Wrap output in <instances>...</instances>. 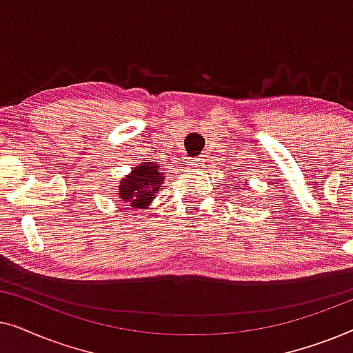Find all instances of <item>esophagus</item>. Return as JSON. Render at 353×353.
Here are the masks:
<instances>
[{
	"label": "esophagus",
	"mask_w": 353,
	"mask_h": 353,
	"mask_svg": "<svg viewBox=\"0 0 353 353\" xmlns=\"http://www.w3.org/2000/svg\"><path fill=\"white\" fill-rule=\"evenodd\" d=\"M202 163H204V159H201V157H192V159H190V161H188L186 165L190 167L191 170H199V168L202 167Z\"/></svg>",
	"instance_id": "1"
}]
</instances>
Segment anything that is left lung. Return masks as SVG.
Wrapping results in <instances>:
<instances>
[{"label": "left lung", "mask_w": 353, "mask_h": 353, "mask_svg": "<svg viewBox=\"0 0 353 353\" xmlns=\"http://www.w3.org/2000/svg\"><path fill=\"white\" fill-rule=\"evenodd\" d=\"M241 188H243V186H241ZM241 188H238V190H241Z\"/></svg>", "instance_id": "8db88e82"}]
</instances>
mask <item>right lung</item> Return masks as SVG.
I'll return each mask as SVG.
<instances>
[{
    "label": "right lung",
    "instance_id": "obj_1",
    "mask_svg": "<svg viewBox=\"0 0 353 353\" xmlns=\"http://www.w3.org/2000/svg\"><path fill=\"white\" fill-rule=\"evenodd\" d=\"M165 175L159 163L139 162L128 175L120 178L115 194L128 210L148 209L159 190H162Z\"/></svg>",
    "mask_w": 353,
    "mask_h": 353
}]
</instances>
